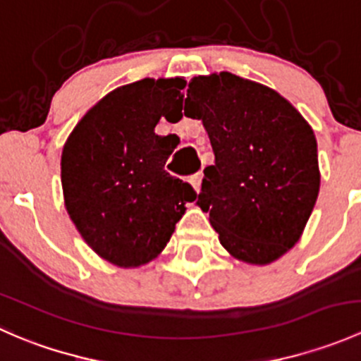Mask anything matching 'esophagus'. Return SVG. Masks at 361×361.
Returning a JSON list of instances; mask_svg holds the SVG:
<instances>
[{
	"instance_id": "esophagus-1",
	"label": "esophagus",
	"mask_w": 361,
	"mask_h": 361,
	"mask_svg": "<svg viewBox=\"0 0 361 361\" xmlns=\"http://www.w3.org/2000/svg\"><path fill=\"white\" fill-rule=\"evenodd\" d=\"M190 183H192V187H194V190H195V192H201V185H202V173L194 174V176L190 178Z\"/></svg>"
}]
</instances>
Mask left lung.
<instances>
[{
	"mask_svg": "<svg viewBox=\"0 0 361 361\" xmlns=\"http://www.w3.org/2000/svg\"><path fill=\"white\" fill-rule=\"evenodd\" d=\"M181 108L202 120L213 148L197 204L221 246L271 264L300 239L318 199L314 133L276 90L227 71L192 78Z\"/></svg>",
	"mask_w": 361,
	"mask_h": 361,
	"instance_id": "left-lung-1",
	"label": "left lung"
}]
</instances>
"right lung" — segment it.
<instances>
[{
	"instance_id": "1",
	"label": "right lung",
	"mask_w": 361,
	"mask_h": 361,
	"mask_svg": "<svg viewBox=\"0 0 361 361\" xmlns=\"http://www.w3.org/2000/svg\"><path fill=\"white\" fill-rule=\"evenodd\" d=\"M183 78L118 87L68 137L61 181L69 218L87 245L118 267H140L166 248L185 204L197 194L164 164L176 134L159 136L166 108L181 103Z\"/></svg>"
}]
</instances>
